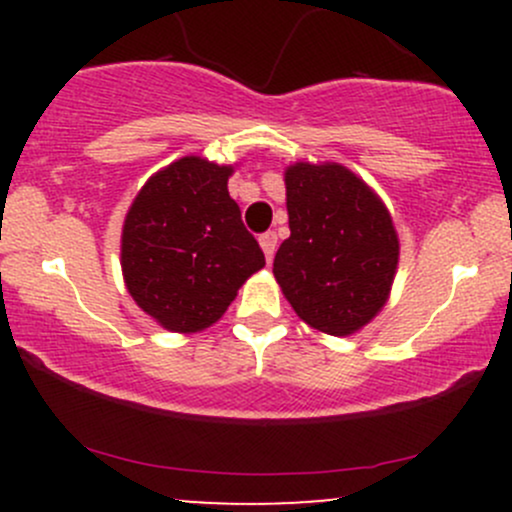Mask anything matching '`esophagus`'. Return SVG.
I'll list each match as a JSON object with an SVG mask.
<instances>
[{"mask_svg":"<svg viewBox=\"0 0 512 512\" xmlns=\"http://www.w3.org/2000/svg\"><path fill=\"white\" fill-rule=\"evenodd\" d=\"M260 245H262V250H264V257H267V262H272L274 250H276V233H274V231L262 233V236H260Z\"/></svg>","mask_w":512,"mask_h":512,"instance_id":"obj_1","label":"esophagus"}]
</instances>
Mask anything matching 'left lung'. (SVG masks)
I'll list each match as a JSON object with an SVG mask.
<instances>
[{
  "label": "left lung",
  "instance_id": "obj_1",
  "mask_svg": "<svg viewBox=\"0 0 512 512\" xmlns=\"http://www.w3.org/2000/svg\"><path fill=\"white\" fill-rule=\"evenodd\" d=\"M284 180L291 236L276 250V281L305 325L354 334L383 310L395 281L390 211L339 163H293Z\"/></svg>",
  "mask_w": 512,
  "mask_h": 512
}]
</instances>
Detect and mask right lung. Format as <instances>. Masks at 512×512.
I'll return each instance as SVG.
<instances>
[{"mask_svg": "<svg viewBox=\"0 0 512 512\" xmlns=\"http://www.w3.org/2000/svg\"><path fill=\"white\" fill-rule=\"evenodd\" d=\"M233 166L185 156L151 175L122 226L129 296L170 332H202L226 313L264 252L228 195Z\"/></svg>", "mask_w": 512, "mask_h": 512, "instance_id": "1", "label": "right lung"}]
</instances>
